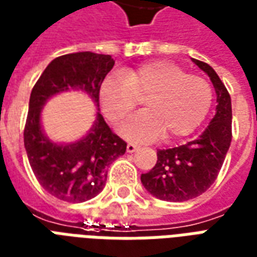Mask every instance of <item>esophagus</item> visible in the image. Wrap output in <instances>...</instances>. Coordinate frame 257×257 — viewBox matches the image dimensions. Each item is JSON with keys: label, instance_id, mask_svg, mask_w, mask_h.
Returning <instances> with one entry per match:
<instances>
[{"label": "esophagus", "instance_id": "1", "mask_svg": "<svg viewBox=\"0 0 257 257\" xmlns=\"http://www.w3.org/2000/svg\"><path fill=\"white\" fill-rule=\"evenodd\" d=\"M138 149H140V146H138V145L127 144V152H128V153H134V152H136V150H138Z\"/></svg>", "mask_w": 257, "mask_h": 257}]
</instances>
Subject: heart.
<instances>
[{
  "instance_id": "1",
  "label": "heart",
  "mask_w": 257,
  "mask_h": 257,
  "mask_svg": "<svg viewBox=\"0 0 257 257\" xmlns=\"http://www.w3.org/2000/svg\"><path fill=\"white\" fill-rule=\"evenodd\" d=\"M105 116L117 124L145 99L146 111L127 120L121 134L149 141L161 134L167 140L191 134L204 120L213 103L209 81L168 61H152L107 76L99 89Z\"/></svg>"
}]
</instances>
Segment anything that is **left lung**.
<instances>
[{
    "mask_svg": "<svg viewBox=\"0 0 257 257\" xmlns=\"http://www.w3.org/2000/svg\"><path fill=\"white\" fill-rule=\"evenodd\" d=\"M210 77L217 93L215 115L202 136L172 149L157 150V164L141 181L150 194L167 202L194 199L211 187L231 142V100L226 86L206 62L192 59Z\"/></svg>",
    "mask_w": 257,
    "mask_h": 257,
    "instance_id": "1",
    "label": "left lung"
}]
</instances>
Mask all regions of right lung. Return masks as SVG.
<instances>
[{
    "mask_svg": "<svg viewBox=\"0 0 257 257\" xmlns=\"http://www.w3.org/2000/svg\"><path fill=\"white\" fill-rule=\"evenodd\" d=\"M115 65L111 55L73 53L55 58L32 88L24 127V146L39 184L58 199L81 203L94 198L107 180V168L126 153L127 144L108 126L101 113L77 142L58 145L44 136L40 111L51 96L69 89L88 93L99 107V89Z\"/></svg>",
    "mask_w": 257,
    "mask_h": 257,
    "instance_id": "add662e5",
    "label": "right lung"
}]
</instances>
